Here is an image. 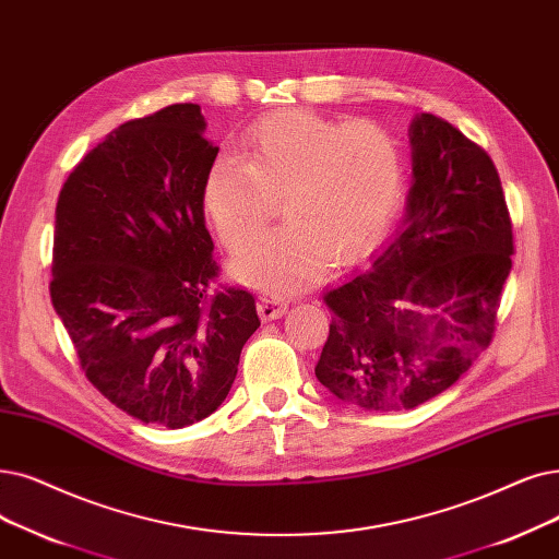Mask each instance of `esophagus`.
<instances>
[{"mask_svg":"<svg viewBox=\"0 0 559 559\" xmlns=\"http://www.w3.org/2000/svg\"><path fill=\"white\" fill-rule=\"evenodd\" d=\"M285 310H287V304L281 301L278 297H260V301H258V314L264 322L278 320Z\"/></svg>","mask_w":559,"mask_h":559,"instance_id":"34e87169","label":"esophagus"}]
</instances>
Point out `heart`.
<instances>
[{
    "instance_id": "obj_1",
    "label": "heart",
    "mask_w": 559,
    "mask_h": 559,
    "mask_svg": "<svg viewBox=\"0 0 559 559\" xmlns=\"http://www.w3.org/2000/svg\"><path fill=\"white\" fill-rule=\"evenodd\" d=\"M404 166L395 139L372 120H335L306 109L258 118L241 155H216L201 199L222 241L237 251L278 212L287 222L233 262L239 283L289 293L320 278L329 260L368 253L391 226Z\"/></svg>"
}]
</instances>
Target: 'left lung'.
<instances>
[{"label":"left lung","mask_w":559,"mask_h":559,"mask_svg":"<svg viewBox=\"0 0 559 559\" xmlns=\"http://www.w3.org/2000/svg\"><path fill=\"white\" fill-rule=\"evenodd\" d=\"M408 141L404 219L368 270L324 295L333 318L314 366L337 400L381 414L448 391L489 347L514 253L491 157L431 114Z\"/></svg>","instance_id":"left-lung-1"}]
</instances>
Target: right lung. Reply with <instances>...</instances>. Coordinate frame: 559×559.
Wrapping results in <instances>:
<instances>
[{
	"label": "right lung",
	"mask_w": 559,
	"mask_h": 559,
	"mask_svg": "<svg viewBox=\"0 0 559 559\" xmlns=\"http://www.w3.org/2000/svg\"><path fill=\"white\" fill-rule=\"evenodd\" d=\"M216 153L201 107L171 105L109 132L59 193L52 306L86 379L145 425L214 414L260 326L247 289L210 293L201 189Z\"/></svg>",
	"instance_id": "obj_1"
}]
</instances>
